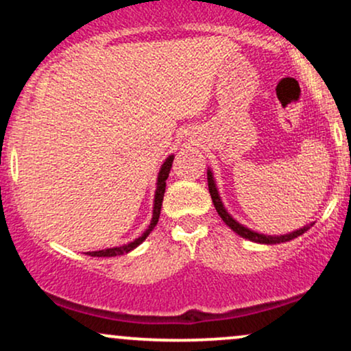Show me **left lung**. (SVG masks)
Returning a JSON list of instances; mask_svg holds the SVG:
<instances>
[{
    "label": "left lung",
    "mask_w": 351,
    "mask_h": 351,
    "mask_svg": "<svg viewBox=\"0 0 351 351\" xmlns=\"http://www.w3.org/2000/svg\"><path fill=\"white\" fill-rule=\"evenodd\" d=\"M208 188H209V195H211L213 204H215L217 215L221 216V219H223L224 223H226L228 226L236 232V234H239L241 237H244V239L252 241V243H259V244H280V243H287V241L295 239L297 236H302L305 231H307V229H310V226H313V223H310V224H307V226H304V228H300V229H295V231L289 232V234H280V236H269V234H263V232L252 231V229L245 228L241 223H237L234 217L229 215L228 209L224 208L223 201H221L219 191H217L216 181H215V176H213L211 168H208Z\"/></svg>",
    "instance_id": "1"
}]
</instances>
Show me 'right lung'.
Returning <instances> with one entry per match:
<instances>
[{
  "label": "right lung",
  "instance_id": "add662e5",
  "mask_svg": "<svg viewBox=\"0 0 351 351\" xmlns=\"http://www.w3.org/2000/svg\"><path fill=\"white\" fill-rule=\"evenodd\" d=\"M175 160V155H170L167 160H165L162 168L158 171V178H156V189H155V198H153V216L150 221V226L145 229V232L140 237L132 241V243L119 245V247H108V249H102V251H92L87 252L88 256L92 257H115V256H122V254H128L130 251H134L136 245H140L147 239L148 234L153 231V228L156 226L160 217V211H162V203H163V196H165V188H167V178L170 175L171 170V163Z\"/></svg>",
  "mask_w": 351,
  "mask_h": 351
}]
</instances>
